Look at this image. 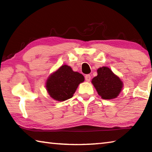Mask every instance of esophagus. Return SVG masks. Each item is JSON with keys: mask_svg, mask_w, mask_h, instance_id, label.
I'll return each instance as SVG.
<instances>
[{"mask_svg": "<svg viewBox=\"0 0 152 152\" xmlns=\"http://www.w3.org/2000/svg\"><path fill=\"white\" fill-rule=\"evenodd\" d=\"M91 75H89V74H87V75L85 76V80L86 82H89L90 80H91Z\"/></svg>", "mask_w": 152, "mask_h": 152, "instance_id": "esophagus-1", "label": "esophagus"}]
</instances>
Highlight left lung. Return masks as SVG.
Instances as JSON below:
<instances>
[{
    "instance_id": "1",
    "label": "left lung",
    "mask_w": 152,
    "mask_h": 152,
    "mask_svg": "<svg viewBox=\"0 0 152 152\" xmlns=\"http://www.w3.org/2000/svg\"><path fill=\"white\" fill-rule=\"evenodd\" d=\"M97 76L92 80V84L102 99L117 98L123 87V81L109 68L101 67L97 70Z\"/></svg>"
}]
</instances>
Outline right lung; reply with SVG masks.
I'll list each match as a JSON object with an SVG mask.
<instances>
[{"mask_svg":"<svg viewBox=\"0 0 152 152\" xmlns=\"http://www.w3.org/2000/svg\"><path fill=\"white\" fill-rule=\"evenodd\" d=\"M84 81L82 74L74 72L70 66L63 65L50 74L46 80L45 87L53 99L64 101L73 96L79 84Z\"/></svg>","mask_w":152,"mask_h":152,"instance_id":"1","label":"right lung"}]
</instances>
